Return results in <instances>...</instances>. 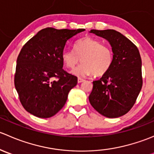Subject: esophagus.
I'll list each match as a JSON object with an SVG mask.
<instances>
[{
	"label": "esophagus",
	"mask_w": 154,
	"mask_h": 154,
	"mask_svg": "<svg viewBox=\"0 0 154 154\" xmlns=\"http://www.w3.org/2000/svg\"><path fill=\"white\" fill-rule=\"evenodd\" d=\"M84 81V80L82 78H80V77H78V79H77V82H78V83H82V82Z\"/></svg>",
	"instance_id": "1"
}]
</instances>
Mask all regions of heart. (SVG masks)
Returning a JSON list of instances; mask_svg holds the SVG:
<instances>
[{
	"mask_svg": "<svg viewBox=\"0 0 154 154\" xmlns=\"http://www.w3.org/2000/svg\"><path fill=\"white\" fill-rule=\"evenodd\" d=\"M61 57L68 68H74L81 58V64L71 71V74L78 77H86L93 73L103 75L111 67L113 60L112 52L108 46L89 36L78 40L74 44V51L65 49Z\"/></svg>",
	"mask_w": 154,
	"mask_h": 154,
	"instance_id": "heart-1",
	"label": "heart"
}]
</instances>
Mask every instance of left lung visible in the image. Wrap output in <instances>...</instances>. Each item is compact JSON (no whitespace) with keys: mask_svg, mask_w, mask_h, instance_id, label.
<instances>
[{"mask_svg":"<svg viewBox=\"0 0 154 154\" xmlns=\"http://www.w3.org/2000/svg\"><path fill=\"white\" fill-rule=\"evenodd\" d=\"M89 32L104 38L113 53L109 69L93 81L88 100L93 108L105 117L119 118L128 112L142 89V60L137 47L114 29H91Z\"/></svg>","mask_w":154,"mask_h":154,"instance_id":"1","label":"left lung"}]
</instances>
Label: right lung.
<instances>
[{
	"instance_id": "add662e5",
	"label": "right lung",
	"mask_w": 154,
	"mask_h": 154,
	"mask_svg": "<svg viewBox=\"0 0 154 154\" xmlns=\"http://www.w3.org/2000/svg\"><path fill=\"white\" fill-rule=\"evenodd\" d=\"M84 30L47 27L23 46L17 59L15 87L29 113L47 119L66 104L77 77L63 70L62 52L68 40Z\"/></svg>"
}]
</instances>
